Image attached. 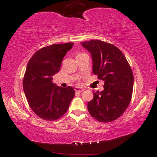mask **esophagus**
I'll list each match as a JSON object with an SVG mask.
<instances>
[{
    "mask_svg": "<svg viewBox=\"0 0 157 157\" xmlns=\"http://www.w3.org/2000/svg\"><path fill=\"white\" fill-rule=\"evenodd\" d=\"M75 92H78V93H82V91H84V89H82V88H79V87H76L75 89Z\"/></svg>",
    "mask_w": 157,
    "mask_h": 157,
    "instance_id": "1",
    "label": "esophagus"
}]
</instances>
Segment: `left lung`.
<instances>
[{"instance_id": "1", "label": "left lung", "mask_w": 157, "mask_h": 157, "mask_svg": "<svg viewBox=\"0 0 157 157\" xmlns=\"http://www.w3.org/2000/svg\"><path fill=\"white\" fill-rule=\"evenodd\" d=\"M91 53L93 73L105 81L102 91L94 92L87 105L89 112L101 123H109L123 115L132 100L134 75L121 50L100 40L82 42Z\"/></svg>"}]
</instances>
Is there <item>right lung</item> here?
I'll return each instance as SVG.
<instances>
[{
  "mask_svg": "<svg viewBox=\"0 0 157 157\" xmlns=\"http://www.w3.org/2000/svg\"><path fill=\"white\" fill-rule=\"evenodd\" d=\"M73 43L52 44L39 49L29 61L23 86L30 107L39 118L55 121L63 116L75 96L72 86L66 88L52 83L63 57Z\"/></svg>",
  "mask_w": 157,
  "mask_h": 157,
  "instance_id": "right-lung-1",
  "label": "right lung"
}]
</instances>
